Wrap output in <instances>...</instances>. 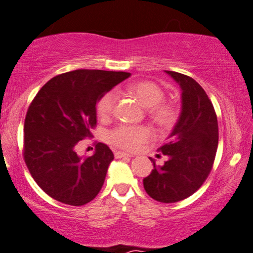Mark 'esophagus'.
<instances>
[{
    "instance_id": "34e87169",
    "label": "esophagus",
    "mask_w": 253,
    "mask_h": 253,
    "mask_svg": "<svg viewBox=\"0 0 253 253\" xmlns=\"http://www.w3.org/2000/svg\"><path fill=\"white\" fill-rule=\"evenodd\" d=\"M127 157H131V155H130V154H127V153H124V152H121V151H117V152H115V158H116V159L127 158Z\"/></svg>"
}]
</instances>
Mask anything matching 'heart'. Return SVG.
Instances as JSON below:
<instances>
[{"instance_id":"1","label":"heart","mask_w":253,"mask_h":253,"mask_svg":"<svg viewBox=\"0 0 253 253\" xmlns=\"http://www.w3.org/2000/svg\"><path fill=\"white\" fill-rule=\"evenodd\" d=\"M123 91L136 98L145 108H148V115L160 126H169L175 121V112L170 106L161 103L165 99V92L158 84L150 81H138L129 83ZM116 102L115 92L109 91L103 94L96 105L100 117L107 119L112 115ZM152 132L147 126H120L109 134L114 145L127 151H133L151 139Z\"/></svg>"}]
</instances>
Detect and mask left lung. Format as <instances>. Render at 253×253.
<instances>
[{"label": "left lung", "mask_w": 253, "mask_h": 253, "mask_svg": "<svg viewBox=\"0 0 253 253\" xmlns=\"http://www.w3.org/2000/svg\"><path fill=\"white\" fill-rule=\"evenodd\" d=\"M179 85L181 114L167 143L159 150L167 157L144 178L147 195L161 203H176L193 195L212 169L219 126L215 110L204 88L189 76L165 71Z\"/></svg>", "instance_id": "8db88e82"}]
</instances>
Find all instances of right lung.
Here are the masks:
<instances>
[{"label":"right lung","instance_id":"1","mask_svg":"<svg viewBox=\"0 0 253 253\" xmlns=\"http://www.w3.org/2000/svg\"><path fill=\"white\" fill-rule=\"evenodd\" d=\"M130 76L79 69L51 78L33 99L24 124V160L37 184L51 198L82 206L100 192L113 152L98 143L92 157L83 158L76 147L93 137L100 98Z\"/></svg>","mask_w":253,"mask_h":253}]
</instances>
